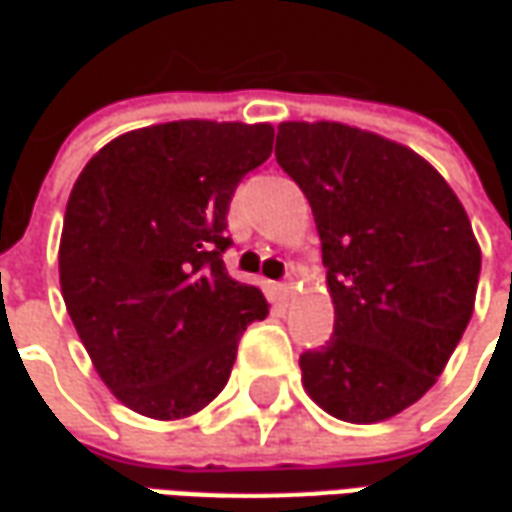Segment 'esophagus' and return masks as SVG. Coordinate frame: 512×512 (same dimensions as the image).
Returning <instances> with one entry per match:
<instances>
[{
  "label": "esophagus",
  "instance_id": "34e87169",
  "mask_svg": "<svg viewBox=\"0 0 512 512\" xmlns=\"http://www.w3.org/2000/svg\"><path fill=\"white\" fill-rule=\"evenodd\" d=\"M292 292H295V273H289L284 281H281V295L292 297Z\"/></svg>",
  "mask_w": 512,
  "mask_h": 512
}]
</instances>
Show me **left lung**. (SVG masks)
Listing matches in <instances>:
<instances>
[{"mask_svg": "<svg viewBox=\"0 0 512 512\" xmlns=\"http://www.w3.org/2000/svg\"><path fill=\"white\" fill-rule=\"evenodd\" d=\"M275 159L311 204L336 308L331 339L300 355L303 386L336 419L383 422L436 383L471 320L466 209L411 148L344 123H281Z\"/></svg>", "mask_w": 512, "mask_h": 512, "instance_id": "obj_1", "label": "left lung"}]
</instances>
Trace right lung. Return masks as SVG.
<instances>
[{"label": "right lung", "instance_id": "right-lung-1", "mask_svg": "<svg viewBox=\"0 0 512 512\" xmlns=\"http://www.w3.org/2000/svg\"><path fill=\"white\" fill-rule=\"evenodd\" d=\"M270 123L173 121L121 134L65 206L60 286L101 380L132 411L184 419L223 391L262 289L234 281L228 204L273 151Z\"/></svg>", "mask_w": 512, "mask_h": 512}]
</instances>
